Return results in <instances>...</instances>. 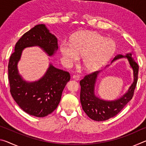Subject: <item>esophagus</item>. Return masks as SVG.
I'll return each instance as SVG.
<instances>
[{
  "mask_svg": "<svg viewBox=\"0 0 146 146\" xmlns=\"http://www.w3.org/2000/svg\"><path fill=\"white\" fill-rule=\"evenodd\" d=\"M73 78L75 79L76 80H78L80 79V75H73Z\"/></svg>",
  "mask_w": 146,
  "mask_h": 146,
  "instance_id": "1",
  "label": "esophagus"
}]
</instances>
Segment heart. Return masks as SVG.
I'll return each mask as SVG.
<instances>
[{"label": "heart", "instance_id": "heart-1", "mask_svg": "<svg viewBox=\"0 0 146 146\" xmlns=\"http://www.w3.org/2000/svg\"><path fill=\"white\" fill-rule=\"evenodd\" d=\"M112 39L104 38L91 31H82L76 34L70 44L62 43L60 53L68 66H71L82 56V64L88 71L99 69L111 57L115 50Z\"/></svg>", "mask_w": 146, "mask_h": 146}]
</instances>
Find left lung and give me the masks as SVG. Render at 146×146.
<instances>
[{
	"instance_id": "left-lung-1",
	"label": "left lung",
	"mask_w": 146,
	"mask_h": 146,
	"mask_svg": "<svg viewBox=\"0 0 146 146\" xmlns=\"http://www.w3.org/2000/svg\"><path fill=\"white\" fill-rule=\"evenodd\" d=\"M127 58L133 71V82L126 93L115 100L100 99L95 94V86L97 76L100 71H95L86 75L80 81L81 86L80 102L83 110L91 119L95 121H104L117 115L124 106L132 99L138 80V65L132 58V53H127L125 56L117 55L111 61L118 58Z\"/></svg>"
}]
</instances>
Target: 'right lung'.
<instances>
[{
  "mask_svg": "<svg viewBox=\"0 0 146 146\" xmlns=\"http://www.w3.org/2000/svg\"><path fill=\"white\" fill-rule=\"evenodd\" d=\"M32 46L40 47L49 56H52L58 49L57 38L44 24H38L22 36L9 60L10 93L24 111L35 117H44L57 108L64 89L70 80V75L50 64L38 80L31 82L24 80L19 73L17 64L23 49Z\"/></svg>",
  "mask_w": 146,
  "mask_h": 146,
  "instance_id": "add662e5",
  "label": "right lung"
}]
</instances>
